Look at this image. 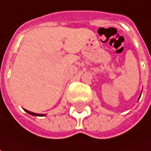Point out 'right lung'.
Masks as SVG:
<instances>
[{
	"instance_id": "add662e5",
	"label": "right lung",
	"mask_w": 151,
	"mask_h": 151,
	"mask_svg": "<svg viewBox=\"0 0 151 151\" xmlns=\"http://www.w3.org/2000/svg\"><path fill=\"white\" fill-rule=\"evenodd\" d=\"M24 110L26 111V113H29V114H30V115H32V116H46L45 114H39V113H33V112H30V111L26 110V109H24Z\"/></svg>"
}]
</instances>
